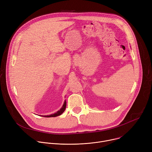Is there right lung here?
I'll use <instances>...</instances> for the list:
<instances>
[{
    "mask_svg": "<svg viewBox=\"0 0 152 152\" xmlns=\"http://www.w3.org/2000/svg\"><path fill=\"white\" fill-rule=\"evenodd\" d=\"M66 101L65 100L62 107L60 109V110H59L58 111H57L56 113L53 114H51V115H41L42 117H57V116H59L60 115H61L65 111V110H66Z\"/></svg>",
    "mask_w": 152,
    "mask_h": 152,
    "instance_id": "obj_1",
    "label": "right lung"
}]
</instances>
